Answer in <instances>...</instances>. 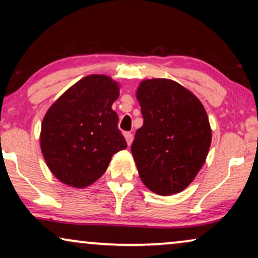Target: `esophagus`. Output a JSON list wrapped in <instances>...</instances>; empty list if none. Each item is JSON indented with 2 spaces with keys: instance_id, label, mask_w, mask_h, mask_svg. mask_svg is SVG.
Returning a JSON list of instances; mask_svg holds the SVG:
<instances>
[{
  "instance_id": "obj_1",
  "label": "esophagus",
  "mask_w": 258,
  "mask_h": 258,
  "mask_svg": "<svg viewBox=\"0 0 258 258\" xmlns=\"http://www.w3.org/2000/svg\"><path fill=\"white\" fill-rule=\"evenodd\" d=\"M124 137H125L126 144H128V146H129V147H130V146H132V143H133V139H134L133 134H130V133H125V134H124Z\"/></svg>"
}]
</instances>
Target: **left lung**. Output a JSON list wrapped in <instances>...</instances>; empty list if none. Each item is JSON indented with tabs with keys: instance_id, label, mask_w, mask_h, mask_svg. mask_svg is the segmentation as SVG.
<instances>
[{
	"instance_id": "1",
	"label": "left lung",
	"mask_w": 258,
	"mask_h": 258,
	"mask_svg": "<svg viewBox=\"0 0 258 258\" xmlns=\"http://www.w3.org/2000/svg\"><path fill=\"white\" fill-rule=\"evenodd\" d=\"M143 125L132 153L143 184L162 196L181 192L207 160L211 128L191 91L168 79L144 80L136 90Z\"/></svg>"
}]
</instances>
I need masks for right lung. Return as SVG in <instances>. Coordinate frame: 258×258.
I'll return each mask as SVG.
<instances>
[{"label": "right lung", "mask_w": 258, "mask_h": 258, "mask_svg": "<svg viewBox=\"0 0 258 258\" xmlns=\"http://www.w3.org/2000/svg\"><path fill=\"white\" fill-rule=\"evenodd\" d=\"M119 84L107 75H89L64 91L45 112L41 151L52 175L82 189L107 170L112 155L126 148L111 105Z\"/></svg>", "instance_id": "right-lung-1"}]
</instances>
